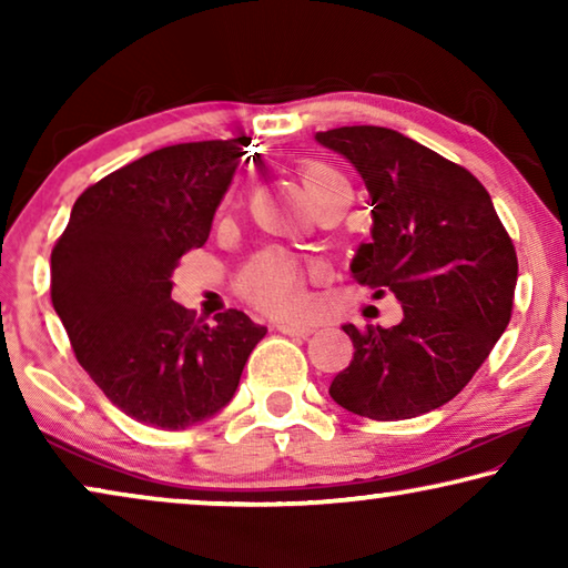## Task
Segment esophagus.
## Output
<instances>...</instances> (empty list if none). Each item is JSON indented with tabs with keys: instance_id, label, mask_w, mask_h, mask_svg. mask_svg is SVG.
<instances>
[{
	"instance_id": "obj_1",
	"label": "esophagus",
	"mask_w": 568,
	"mask_h": 568,
	"mask_svg": "<svg viewBox=\"0 0 568 568\" xmlns=\"http://www.w3.org/2000/svg\"><path fill=\"white\" fill-rule=\"evenodd\" d=\"M278 333L292 338H307L313 336V328H307V325H278Z\"/></svg>"
}]
</instances>
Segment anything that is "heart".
Here are the masks:
<instances>
[{
    "mask_svg": "<svg viewBox=\"0 0 568 568\" xmlns=\"http://www.w3.org/2000/svg\"><path fill=\"white\" fill-rule=\"evenodd\" d=\"M333 178L338 175L321 165H310L302 173V181H305L313 196L321 193L323 185ZM232 204H237V189H230L227 196H224V206ZM237 290L251 305L274 317H284V321H300L313 307L305 274H302L297 258L286 251H263L255 255L240 274Z\"/></svg>",
    "mask_w": 568,
    "mask_h": 568,
    "instance_id": "1",
    "label": "heart"
}]
</instances>
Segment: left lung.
<instances>
[{"instance_id":"left-lung-1","label":"left lung","mask_w":568,"mask_h":568,"mask_svg":"<svg viewBox=\"0 0 568 568\" xmlns=\"http://www.w3.org/2000/svg\"><path fill=\"white\" fill-rule=\"evenodd\" d=\"M315 139L359 170L372 201L354 278L403 307L393 328L344 325L354 359L333 377L331 398L375 422L429 414L470 383L509 325L515 245L478 178L429 146L383 126Z\"/></svg>"}]
</instances>
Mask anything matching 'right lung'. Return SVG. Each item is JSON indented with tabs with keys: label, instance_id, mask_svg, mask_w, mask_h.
<instances>
[{
	"label": "right lung",
	"instance_id": "obj_1",
	"mask_svg": "<svg viewBox=\"0 0 568 568\" xmlns=\"http://www.w3.org/2000/svg\"><path fill=\"white\" fill-rule=\"evenodd\" d=\"M251 139L154 150L74 201L51 251V302L77 362L136 422L185 429L227 406L266 336L240 310L214 323L178 305L173 271L206 243Z\"/></svg>",
	"mask_w": 568,
	"mask_h": 568
}]
</instances>
